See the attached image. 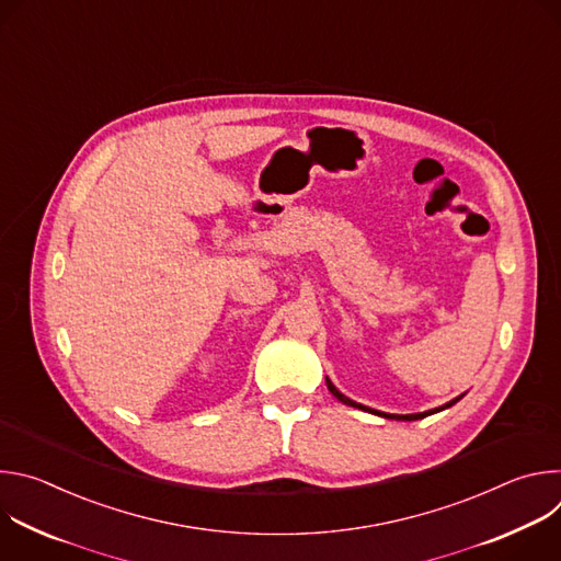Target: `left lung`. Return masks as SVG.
Segmentation results:
<instances>
[{"mask_svg": "<svg viewBox=\"0 0 561 561\" xmlns=\"http://www.w3.org/2000/svg\"><path fill=\"white\" fill-rule=\"evenodd\" d=\"M327 383H329V390L340 399V402H344V404H348V407H355V409H364L362 404H357V402H353V399H348V397H344L333 383H331V379H327ZM461 399V394L459 397H455L453 402H448V404H444V407H439V409H433V411H426V413H417V415H386V413H377V415H381V417H388V420H407V422H413V420H422V417H426V415H433V413H439V411H444V409H448V407H453V404H457ZM364 411H370V409H364ZM370 413H375V411H370Z\"/></svg>", "mask_w": 561, "mask_h": 561, "instance_id": "left-lung-1", "label": "left lung"}]
</instances>
